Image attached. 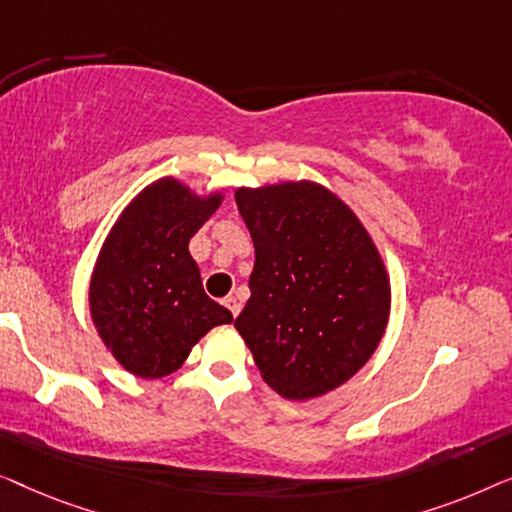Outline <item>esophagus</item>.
<instances>
[{"label":"esophagus","mask_w":512,"mask_h":512,"mask_svg":"<svg viewBox=\"0 0 512 512\" xmlns=\"http://www.w3.org/2000/svg\"><path fill=\"white\" fill-rule=\"evenodd\" d=\"M222 304L229 308V313H232L234 318L241 313V301H239V297H236V294H229V297H225V301H222Z\"/></svg>","instance_id":"34e87169"}]
</instances>
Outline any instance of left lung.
<instances>
[{
    "label": "left lung",
    "instance_id": "left-lung-1",
    "mask_svg": "<svg viewBox=\"0 0 512 512\" xmlns=\"http://www.w3.org/2000/svg\"><path fill=\"white\" fill-rule=\"evenodd\" d=\"M255 246L250 299L234 327L264 383L290 401L355 376L383 341L390 271L357 213L315 181L236 187Z\"/></svg>",
    "mask_w": 512,
    "mask_h": 512
}]
</instances>
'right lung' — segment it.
I'll return each instance as SVG.
<instances>
[{
    "label": "right lung",
    "mask_w": 512,
    "mask_h": 512,
    "mask_svg": "<svg viewBox=\"0 0 512 512\" xmlns=\"http://www.w3.org/2000/svg\"><path fill=\"white\" fill-rule=\"evenodd\" d=\"M225 192H197L162 176L122 208L99 248L88 287L97 336L127 373L157 380L178 371L199 338L232 322L204 292L190 239Z\"/></svg>",
    "instance_id": "right-lung-1"
}]
</instances>
